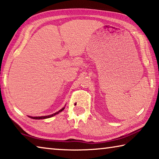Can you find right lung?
I'll use <instances>...</instances> for the list:
<instances>
[{
    "mask_svg": "<svg viewBox=\"0 0 159 159\" xmlns=\"http://www.w3.org/2000/svg\"><path fill=\"white\" fill-rule=\"evenodd\" d=\"M64 109V108L61 109H60V111H59L55 113V114H52V115H49V116H38V117H32V116H29V117L31 118H34V119H44V118H50V117L53 116H55V115H56V114H59V113H60V112L62 111Z\"/></svg>",
    "mask_w": 159,
    "mask_h": 159,
    "instance_id": "obj_1",
    "label": "right lung"
}]
</instances>
